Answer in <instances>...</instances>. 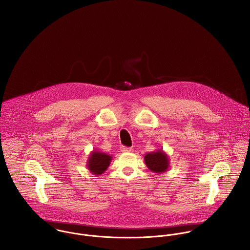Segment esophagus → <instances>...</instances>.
<instances>
[{"mask_svg": "<svg viewBox=\"0 0 250 250\" xmlns=\"http://www.w3.org/2000/svg\"><path fill=\"white\" fill-rule=\"evenodd\" d=\"M120 150H121V152H123V153H128V152L131 151V148H130V147H126V146H121V147H120Z\"/></svg>", "mask_w": 250, "mask_h": 250, "instance_id": "1", "label": "esophagus"}]
</instances>
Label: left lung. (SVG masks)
Listing matches in <instances>:
<instances>
[{
	"mask_svg": "<svg viewBox=\"0 0 250 250\" xmlns=\"http://www.w3.org/2000/svg\"><path fill=\"white\" fill-rule=\"evenodd\" d=\"M144 162L146 167L154 173L162 174L169 168V156L163 150L158 149L154 152L145 154Z\"/></svg>",
	"mask_w": 250,
	"mask_h": 250,
	"instance_id": "left-lung-1",
	"label": "left lung"
}]
</instances>
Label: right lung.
Instances as JSON below:
<instances>
[{
  "mask_svg": "<svg viewBox=\"0 0 250 250\" xmlns=\"http://www.w3.org/2000/svg\"><path fill=\"white\" fill-rule=\"evenodd\" d=\"M111 160L112 157L110 155H107L106 153L97 150H93L90 152L86 162L87 169L93 175H101L107 170Z\"/></svg>",
  "mask_w": 250,
  "mask_h": 250,
  "instance_id": "obj_1",
  "label": "right lung"
}]
</instances>
